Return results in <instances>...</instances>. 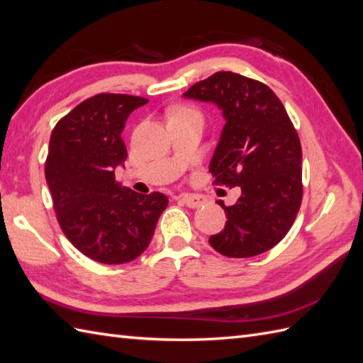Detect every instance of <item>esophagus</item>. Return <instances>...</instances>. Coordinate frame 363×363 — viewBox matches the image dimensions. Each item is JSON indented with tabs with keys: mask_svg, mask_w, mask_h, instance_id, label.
<instances>
[{
	"mask_svg": "<svg viewBox=\"0 0 363 363\" xmlns=\"http://www.w3.org/2000/svg\"><path fill=\"white\" fill-rule=\"evenodd\" d=\"M180 201L189 208H200L205 205L206 199L203 196H197V194H183V196H180Z\"/></svg>",
	"mask_w": 363,
	"mask_h": 363,
	"instance_id": "34e87169",
	"label": "esophagus"
}]
</instances>
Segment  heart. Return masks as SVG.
Segmentation results:
<instances>
[{
    "mask_svg": "<svg viewBox=\"0 0 363 363\" xmlns=\"http://www.w3.org/2000/svg\"><path fill=\"white\" fill-rule=\"evenodd\" d=\"M174 113H194V115H199V112L192 108H186V106H183V108H179Z\"/></svg>",
    "mask_w": 363,
    "mask_h": 363,
    "instance_id": "heart-1",
    "label": "heart"
}]
</instances>
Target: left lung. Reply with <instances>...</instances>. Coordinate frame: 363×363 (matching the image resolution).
I'll use <instances>...</instances> for the list:
<instances>
[{
    "mask_svg": "<svg viewBox=\"0 0 363 363\" xmlns=\"http://www.w3.org/2000/svg\"><path fill=\"white\" fill-rule=\"evenodd\" d=\"M183 96L222 109L226 123L209 172L216 184L242 189L235 205L217 201L228 222L209 245L233 259L269 251L293 226L303 196L302 146L286 109L267 84L225 70Z\"/></svg>",
    "mask_w": 363,
    "mask_h": 363,
    "instance_id": "obj_1",
    "label": "left lung"
}]
</instances>
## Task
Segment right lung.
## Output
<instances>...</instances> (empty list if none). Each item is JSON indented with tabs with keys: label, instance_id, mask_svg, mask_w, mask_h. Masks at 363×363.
Listing matches in <instances>:
<instances>
[{
	"label": "right lung",
	"instance_id": "obj_1",
	"mask_svg": "<svg viewBox=\"0 0 363 363\" xmlns=\"http://www.w3.org/2000/svg\"><path fill=\"white\" fill-rule=\"evenodd\" d=\"M141 96L99 94L79 103L52 130L46 182L58 223L87 257L120 264L137 259L167 206L162 192L138 194L115 182L128 151L121 138Z\"/></svg>",
	"mask_w": 363,
	"mask_h": 363
}]
</instances>
